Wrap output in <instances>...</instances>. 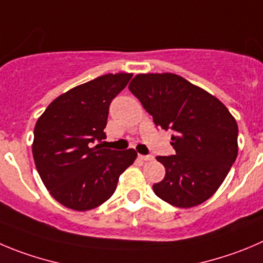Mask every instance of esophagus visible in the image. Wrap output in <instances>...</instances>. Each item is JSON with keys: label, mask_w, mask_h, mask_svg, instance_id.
Here are the masks:
<instances>
[{"label": "esophagus", "mask_w": 263, "mask_h": 263, "mask_svg": "<svg viewBox=\"0 0 263 263\" xmlns=\"http://www.w3.org/2000/svg\"><path fill=\"white\" fill-rule=\"evenodd\" d=\"M153 158V156H143V154H139V159H141V161H152Z\"/></svg>", "instance_id": "1"}]
</instances>
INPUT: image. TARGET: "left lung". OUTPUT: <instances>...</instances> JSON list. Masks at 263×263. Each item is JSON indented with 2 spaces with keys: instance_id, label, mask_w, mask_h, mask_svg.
I'll list each match as a JSON object with an SVG mask.
<instances>
[{
  "instance_id": "obj_1",
  "label": "left lung",
  "mask_w": 263,
  "mask_h": 263,
  "mask_svg": "<svg viewBox=\"0 0 263 263\" xmlns=\"http://www.w3.org/2000/svg\"><path fill=\"white\" fill-rule=\"evenodd\" d=\"M128 88L156 126L174 131L175 154L157 157L166 175L154 193L183 209L209 200L237 157L236 119L215 96L175 73H139Z\"/></svg>"
}]
</instances>
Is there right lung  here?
<instances>
[{
	"mask_svg": "<svg viewBox=\"0 0 263 263\" xmlns=\"http://www.w3.org/2000/svg\"><path fill=\"white\" fill-rule=\"evenodd\" d=\"M132 73H106L58 96L35 126L32 154L44 185L61 205L87 212L115 192L120 174L136 159L135 149L111 151L106 139L109 105Z\"/></svg>",
	"mask_w": 263,
	"mask_h": 263,
	"instance_id": "obj_1",
	"label": "right lung"
}]
</instances>
